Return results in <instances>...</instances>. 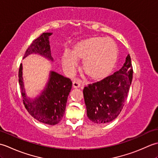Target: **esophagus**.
<instances>
[{"mask_svg": "<svg viewBox=\"0 0 158 158\" xmlns=\"http://www.w3.org/2000/svg\"><path fill=\"white\" fill-rule=\"evenodd\" d=\"M81 82L78 79H76L73 82V86L74 88H78L79 87H81Z\"/></svg>", "mask_w": 158, "mask_h": 158, "instance_id": "esophagus-1", "label": "esophagus"}]
</instances>
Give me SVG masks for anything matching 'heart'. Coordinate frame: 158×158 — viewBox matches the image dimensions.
I'll return each mask as SVG.
<instances>
[{"label": "heart", "instance_id": "1", "mask_svg": "<svg viewBox=\"0 0 158 158\" xmlns=\"http://www.w3.org/2000/svg\"><path fill=\"white\" fill-rule=\"evenodd\" d=\"M117 56V46L111 39L92 37L77 43L71 52L64 53L62 63L66 70L72 71L77 60H83V69L87 75L94 79H101L111 73Z\"/></svg>", "mask_w": 158, "mask_h": 158}]
</instances>
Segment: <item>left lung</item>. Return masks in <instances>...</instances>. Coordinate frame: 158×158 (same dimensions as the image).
I'll return each mask as SVG.
<instances>
[{
    "label": "left lung",
    "mask_w": 158,
    "mask_h": 158,
    "mask_svg": "<svg viewBox=\"0 0 158 158\" xmlns=\"http://www.w3.org/2000/svg\"><path fill=\"white\" fill-rule=\"evenodd\" d=\"M133 69L130 54L118 71L83 89L87 115L98 124L112 122L119 115L127 100Z\"/></svg>",
    "instance_id": "8db88e82"
}]
</instances>
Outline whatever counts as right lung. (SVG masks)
<instances>
[{
	"label": "right lung",
	"instance_id": "right-lung-1",
	"mask_svg": "<svg viewBox=\"0 0 158 158\" xmlns=\"http://www.w3.org/2000/svg\"><path fill=\"white\" fill-rule=\"evenodd\" d=\"M52 35V32H44L34 40L26 50L23 59L34 53L53 62L49 40ZM18 77L23 105L31 115L39 122L48 125L58 123L64 115L67 98L72 88L71 80L56 72L50 71L44 89L35 98H31L28 96L24 88L22 64L19 66Z\"/></svg>",
	"mask_w": 158,
	"mask_h": 158
}]
</instances>
